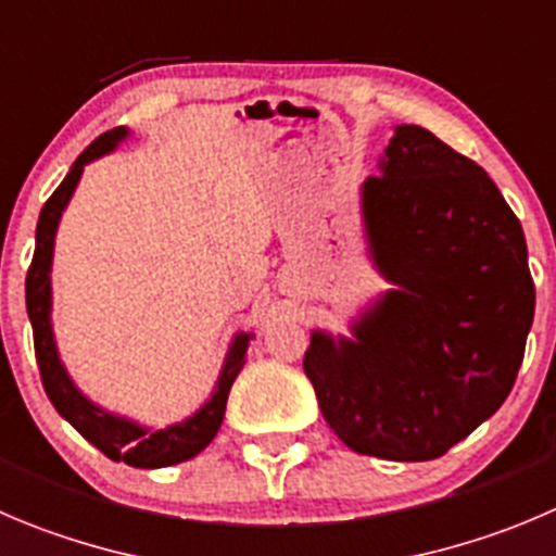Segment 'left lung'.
<instances>
[{
  "mask_svg": "<svg viewBox=\"0 0 556 556\" xmlns=\"http://www.w3.org/2000/svg\"><path fill=\"white\" fill-rule=\"evenodd\" d=\"M377 267L393 292L354 341L311 336L305 377L343 445L431 462L513 390L535 316L527 240L489 174L420 125H399L363 185Z\"/></svg>",
  "mask_w": 556,
  "mask_h": 556,
  "instance_id": "left-lung-1",
  "label": "left lung"
}]
</instances>
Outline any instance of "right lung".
Instances as JSON below:
<instances>
[{"label": "right lung", "instance_id": "right-lung-1", "mask_svg": "<svg viewBox=\"0 0 556 556\" xmlns=\"http://www.w3.org/2000/svg\"><path fill=\"white\" fill-rule=\"evenodd\" d=\"M128 130L114 128L109 134L98 136L87 150L78 155L67 177L62 179L60 188L49 195V202L40 210L35 231V256H31L29 273H26V314H29L31 332H35V357L37 368H40V379H43L46 395L51 399L54 409L81 433L84 440L92 442L103 456L111 462H125L130 467L139 469H157V467H172V464L188 462V458L199 456L204 447L213 442L218 433L220 422H224L226 399L235 377L242 368V357L248 352V338L251 336H237L231 343V352L226 354L224 374L218 379V390L213 399L188 417L185 422L168 426L166 431H147L139 428L136 422L114 417L109 412L98 409L92 401L84 399L76 388H73L71 377L65 374L60 363V354L54 346V332H51V287H49V269H51V253H54V231L60 224V215L65 204L71 202L73 190H76L78 177H81L84 166L103 152L114 150L119 139H125Z\"/></svg>", "mask_w": 556, "mask_h": 556}]
</instances>
